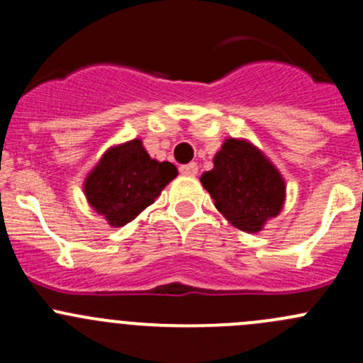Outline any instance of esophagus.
I'll list each match as a JSON object with an SVG mask.
<instances>
[{
  "label": "esophagus",
  "instance_id": "obj_1",
  "mask_svg": "<svg viewBox=\"0 0 363 363\" xmlns=\"http://www.w3.org/2000/svg\"><path fill=\"white\" fill-rule=\"evenodd\" d=\"M179 170H181L182 175H196V174H199V164H196V163L182 164V167L179 168Z\"/></svg>",
  "mask_w": 363,
  "mask_h": 363
}]
</instances>
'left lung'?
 Listing matches in <instances>:
<instances>
[{"mask_svg":"<svg viewBox=\"0 0 363 363\" xmlns=\"http://www.w3.org/2000/svg\"><path fill=\"white\" fill-rule=\"evenodd\" d=\"M200 181L226 221L247 233L262 232L286 199L283 175L247 140L226 138Z\"/></svg>","mask_w":363,"mask_h":363,"instance_id":"1","label":"left lung"}]
</instances>
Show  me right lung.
<instances>
[{"instance_id": "obj_1", "label": "right lung", "mask_w": 363, "mask_h": 363, "mask_svg": "<svg viewBox=\"0 0 363 363\" xmlns=\"http://www.w3.org/2000/svg\"><path fill=\"white\" fill-rule=\"evenodd\" d=\"M175 177V164L152 160L142 140L135 138L113 145L101 156L84 181V193L91 207L108 225L119 228L155 203L164 186Z\"/></svg>"}]
</instances>
